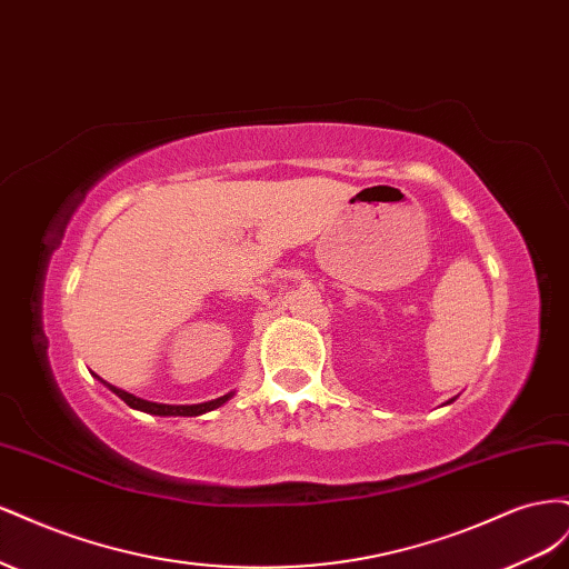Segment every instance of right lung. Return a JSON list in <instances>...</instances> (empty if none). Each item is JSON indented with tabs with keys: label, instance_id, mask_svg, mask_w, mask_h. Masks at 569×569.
Masks as SVG:
<instances>
[{
	"label": "right lung",
	"instance_id": "1",
	"mask_svg": "<svg viewBox=\"0 0 569 569\" xmlns=\"http://www.w3.org/2000/svg\"><path fill=\"white\" fill-rule=\"evenodd\" d=\"M101 382H104V380H101ZM104 385L118 396V399H123L130 408L149 412V416H161V418H170V416H182V418L203 416V412L216 410V408H220L222 403H228V401L232 399V391H230V393H226V396H220V399L206 401V403H194V406H168V403H153V401L137 399V396H132V393H128V391H123V389H118V387H113V385H109V382H104Z\"/></svg>",
	"mask_w": 569,
	"mask_h": 569
}]
</instances>
